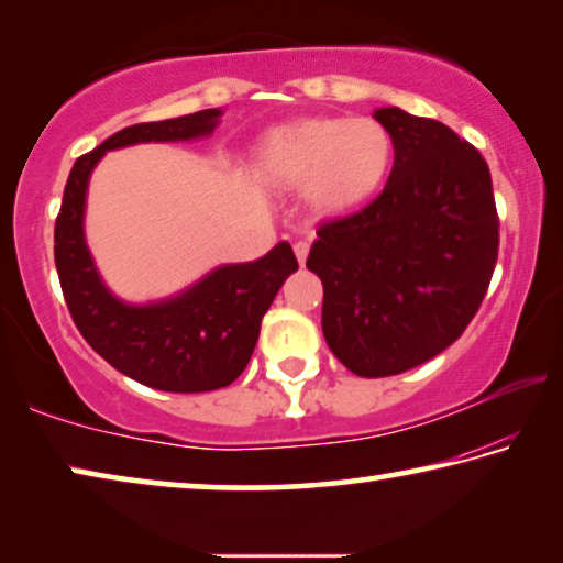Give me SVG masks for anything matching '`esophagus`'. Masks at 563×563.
Returning <instances> with one entry per match:
<instances>
[{"instance_id": "1", "label": "esophagus", "mask_w": 563, "mask_h": 563, "mask_svg": "<svg viewBox=\"0 0 563 563\" xmlns=\"http://www.w3.org/2000/svg\"><path fill=\"white\" fill-rule=\"evenodd\" d=\"M292 251H295V258H298V263L302 265L305 261H308L310 243H308V241H295V243H292Z\"/></svg>"}]
</instances>
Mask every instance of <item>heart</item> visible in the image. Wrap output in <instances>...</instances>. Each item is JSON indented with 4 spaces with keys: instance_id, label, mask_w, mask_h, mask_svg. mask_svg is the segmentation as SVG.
I'll return each mask as SVG.
<instances>
[{
    "instance_id": "heart-1",
    "label": "heart",
    "mask_w": 563,
    "mask_h": 563,
    "mask_svg": "<svg viewBox=\"0 0 563 563\" xmlns=\"http://www.w3.org/2000/svg\"><path fill=\"white\" fill-rule=\"evenodd\" d=\"M389 131L369 117H312L271 129L258 141L255 164L273 186L305 190L310 206L350 213L383 190L393 170Z\"/></svg>"
}]
</instances>
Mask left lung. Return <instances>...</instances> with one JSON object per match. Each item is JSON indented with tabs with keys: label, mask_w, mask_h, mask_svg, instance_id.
Returning a JSON list of instances; mask_svg holds the SVG:
<instances>
[{
	"label": "left lung",
	"mask_w": 563,
	"mask_h": 563,
	"mask_svg": "<svg viewBox=\"0 0 563 563\" xmlns=\"http://www.w3.org/2000/svg\"><path fill=\"white\" fill-rule=\"evenodd\" d=\"M373 117L395 166L365 211L320 225L308 268L322 280V335L360 377H389L446 350L489 288L499 247L479 151L397 107Z\"/></svg>",
	"instance_id": "obj_1"
}]
</instances>
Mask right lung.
<instances>
[{
  "label": "right lung",
  "instance_id": "1",
  "mask_svg": "<svg viewBox=\"0 0 563 563\" xmlns=\"http://www.w3.org/2000/svg\"><path fill=\"white\" fill-rule=\"evenodd\" d=\"M221 109L136 123L76 158L54 225V261L64 300L84 340L136 383L164 393H211L243 373L261 320L298 261L290 243L247 263H223L166 298L131 302L113 292L84 231L89 180L109 151L136 144H178L211 136Z\"/></svg>",
  "mask_w": 563,
  "mask_h": 563
}]
</instances>
